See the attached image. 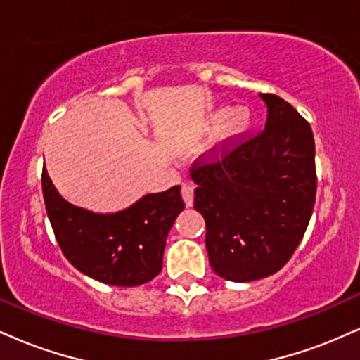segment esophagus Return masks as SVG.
Returning a JSON list of instances; mask_svg holds the SVG:
<instances>
[{"mask_svg": "<svg viewBox=\"0 0 360 360\" xmlns=\"http://www.w3.org/2000/svg\"><path fill=\"white\" fill-rule=\"evenodd\" d=\"M181 198H184L185 205L192 207L193 205V187L190 184L181 185Z\"/></svg>", "mask_w": 360, "mask_h": 360, "instance_id": "1", "label": "esophagus"}]
</instances>
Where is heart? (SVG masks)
Instances as JSON below:
<instances>
[{
  "label": "heart",
  "mask_w": 360,
  "mask_h": 360,
  "mask_svg": "<svg viewBox=\"0 0 360 360\" xmlns=\"http://www.w3.org/2000/svg\"><path fill=\"white\" fill-rule=\"evenodd\" d=\"M208 125L217 130V143L221 148L237 145L254 125V113L245 105L235 106V108H219L212 112L208 118Z\"/></svg>",
  "instance_id": "obj_1"
}]
</instances>
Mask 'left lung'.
I'll list each match as a JSON object with an SVG mask.
<instances>
[{"label": "left lung", "mask_w": 360, "mask_h": 360, "mask_svg": "<svg viewBox=\"0 0 360 360\" xmlns=\"http://www.w3.org/2000/svg\"><path fill=\"white\" fill-rule=\"evenodd\" d=\"M260 96L269 108L265 130L229 148L214 146L190 168L208 262L232 282L278 272L302 240L316 203L312 128L281 96Z\"/></svg>", "instance_id": "1"}]
</instances>
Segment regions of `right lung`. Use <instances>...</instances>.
I'll return each instance as SVG.
<instances>
[{
    "mask_svg": "<svg viewBox=\"0 0 360 360\" xmlns=\"http://www.w3.org/2000/svg\"><path fill=\"white\" fill-rule=\"evenodd\" d=\"M41 187L58 245L79 272L118 287L141 285L162 272L167 235L185 208L179 185L145 195L112 215L93 214L66 202L44 168Z\"/></svg>",
    "mask_w": 360,
    "mask_h": 360,
    "instance_id": "obj_1",
    "label": "right lung"
}]
</instances>
